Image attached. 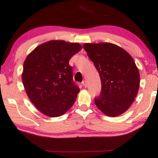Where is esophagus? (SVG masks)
<instances>
[{"instance_id":"obj_1","label":"esophagus","mask_w":158,"mask_h":158,"mask_svg":"<svg viewBox=\"0 0 158 158\" xmlns=\"http://www.w3.org/2000/svg\"><path fill=\"white\" fill-rule=\"evenodd\" d=\"M81 84H83V86H84V87H85V88L87 87V82H86V80H84V81H82V83H81Z\"/></svg>"}]
</instances>
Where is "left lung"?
Instances as JSON below:
<instances>
[{"instance_id": "left-lung-1", "label": "left lung", "mask_w": 158, "mask_h": 158, "mask_svg": "<svg viewBox=\"0 0 158 158\" xmlns=\"http://www.w3.org/2000/svg\"><path fill=\"white\" fill-rule=\"evenodd\" d=\"M83 47L101 79V92L94 98L95 104L107 116L120 115L131 106L139 89V74L134 60L113 44H85Z\"/></svg>"}]
</instances>
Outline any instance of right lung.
I'll list each match as a JSON object with an SVG mask.
<instances>
[{"mask_svg":"<svg viewBox=\"0 0 158 158\" xmlns=\"http://www.w3.org/2000/svg\"><path fill=\"white\" fill-rule=\"evenodd\" d=\"M81 49L77 43L50 41L35 48L24 61L22 81L26 94L46 116H61L76 101L79 88L69 61Z\"/></svg>","mask_w":158,"mask_h":158,"instance_id":"obj_1","label":"right lung"}]
</instances>
